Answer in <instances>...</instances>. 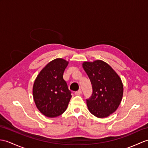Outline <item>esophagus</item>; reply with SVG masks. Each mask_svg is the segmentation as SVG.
Masks as SVG:
<instances>
[{
    "label": "esophagus",
    "mask_w": 148,
    "mask_h": 148,
    "mask_svg": "<svg viewBox=\"0 0 148 148\" xmlns=\"http://www.w3.org/2000/svg\"><path fill=\"white\" fill-rule=\"evenodd\" d=\"M82 94V91L81 90H79L76 92H75V95H80Z\"/></svg>",
    "instance_id": "esophagus-1"
}]
</instances>
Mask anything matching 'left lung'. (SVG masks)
<instances>
[{"label": "left lung", "instance_id": "8db88e82", "mask_svg": "<svg viewBox=\"0 0 148 148\" xmlns=\"http://www.w3.org/2000/svg\"><path fill=\"white\" fill-rule=\"evenodd\" d=\"M92 88L91 97L86 99L88 108L98 118L107 117L114 112L122 101L123 88L121 79L105 62L98 60L82 64Z\"/></svg>", "mask_w": 148, "mask_h": 148}]
</instances>
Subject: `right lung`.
Wrapping results in <instances>:
<instances>
[{"instance_id":"right-lung-1","label":"right lung","mask_w":148,"mask_h":148,"mask_svg":"<svg viewBox=\"0 0 148 148\" xmlns=\"http://www.w3.org/2000/svg\"><path fill=\"white\" fill-rule=\"evenodd\" d=\"M68 62L56 58L40 71L33 87L34 101L39 111L47 117H56L66 110L72 97L63 74Z\"/></svg>"}]
</instances>
